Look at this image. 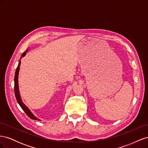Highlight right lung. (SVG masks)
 <instances>
[{"mask_svg":"<svg viewBox=\"0 0 148 148\" xmlns=\"http://www.w3.org/2000/svg\"><path fill=\"white\" fill-rule=\"evenodd\" d=\"M28 49H26V51L25 52H24L23 53H22L20 59H21L22 57H23L25 56L26 53V52H28ZM20 59V62L18 63V66L16 68V71H15V78H14V82H15V87H14L15 89H14V90H15V95L16 101H17L18 103L19 104V105L20 106V107L22 108V109H23L25 111V112L26 113V114L27 115L30 119H33V120H41L38 119L37 117H36L33 114V113L30 111V110L25 105L24 103L22 102L21 98V96H20V95L19 88H18V74H19L20 66V64H21Z\"/></svg>","mask_w":148,"mask_h":148,"instance_id":"right-lung-1","label":"right lung"}]
</instances>
